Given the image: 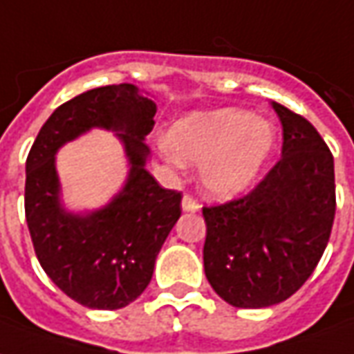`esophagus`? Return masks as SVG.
Here are the masks:
<instances>
[{
	"label": "esophagus",
	"instance_id": "obj_1",
	"mask_svg": "<svg viewBox=\"0 0 354 354\" xmlns=\"http://www.w3.org/2000/svg\"><path fill=\"white\" fill-rule=\"evenodd\" d=\"M181 206L185 212H198V208H201V204L194 201L192 196H189V194H185V196H183Z\"/></svg>",
	"mask_w": 354,
	"mask_h": 354
}]
</instances>
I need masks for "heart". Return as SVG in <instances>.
Wrapping results in <instances>:
<instances>
[{"label":"heart","instance_id":"b5f03b06","mask_svg":"<svg viewBox=\"0 0 354 354\" xmlns=\"http://www.w3.org/2000/svg\"><path fill=\"white\" fill-rule=\"evenodd\" d=\"M277 129L264 117L239 107L196 111L175 121L158 152L175 167L198 163L206 194L231 198L248 189L274 153Z\"/></svg>","mask_w":354,"mask_h":354}]
</instances>
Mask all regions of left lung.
Segmentation results:
<instances>
[{
  "instance_id": "left-lung-1",
  "label": "left lung",
  "mask_w": 354,
  "mask_h": 354,
  "mask_svg": "<svg viewBox=\"0 0 354 354\" xmlns=\"http://www.w3.org/2000/svg\"><path fill=\"white\" fill-rule=\"evenodd\" d=\"M281 160L254 191L204 206V272L214 291L237 308L289 299L310 277L335 218L333 156L303 115L277 102Z\"/></svg>"
}]
</instances>
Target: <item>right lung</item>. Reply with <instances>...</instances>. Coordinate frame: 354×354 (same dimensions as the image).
Here are the masks:
<instances>
[{
    "instance_id": "add662e5",
    "label": "right lung",
    "mask_w": 354,
    "mask_h": 354,
    "mask_svg": "<svg viewBox=\"0 0 354 354\" xmlns=\"http://www.w3.org/2000/svg\"><path fill=\"white\" fill-rule=\"evenodd\" d=\"M153 115L156 104L135 84L88 90L51 113L26 158L24 214L38 262L63 293L86 308L117 310L140 297L181 216V192L162 189L145 167ZM94 126L116 131L129 175L104 209L73 214L60 206L55 153Z\"/></svg>"
}]
</instances>
